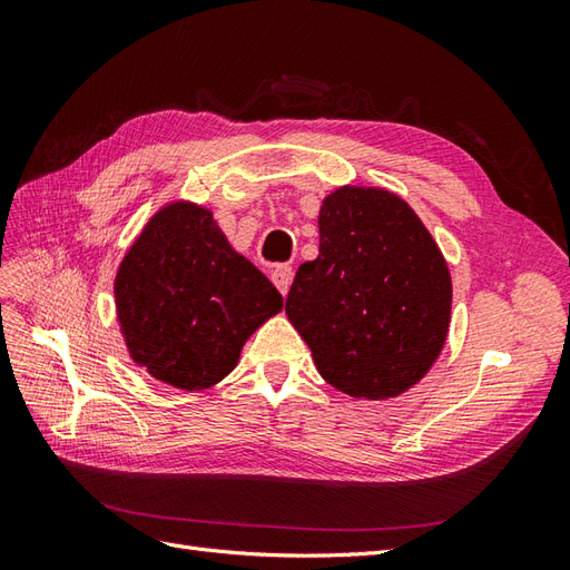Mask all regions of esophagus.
I'll list each match as a JSON object with an SVG mask.
<instances>
[{
	"label": "esophagus",
	"mask_w": 570,
	"mask_h": 570,
	"mask_svg": "<svg viewBox=\"0 0 570 570\" xmlns=\"http://www.w3.org/2000/svg\"><path fill=\"white\" fill-rule=\"evenodd\" d=\"M292 275H295V271H292V266H275L273 271H271V281H273V285L278 287V292L281 295L285 297L287 295V289H289V285H292Z\"/></svg>",
	"instance_id": "1"
}]
</instances>
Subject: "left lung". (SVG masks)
Wrapping results in <instances>:
<instances>
[{
    "instance_id": "1",
    "label": "left lung",
    "mask_w": 570,
    "mask_h": 570,
    "mask_svg": "<svg viewBox=\"0 0 570 570\" xmlns=\"http://www.w3.org/2000/svg\"><path fill=\"white\" fill-rule=\"evenodd\" d=\"M285 314L325 383L371 402L392 400L444 347L450 266L400 195L342 185L321 204L318 256L299 266Z\"/></svg>"
}]
</instances>
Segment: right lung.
Listing matches in <instances>:
<instances>
[{"mask_svg": "<svg viewBox=\"0 0 570 570\" xmlns=\"http://www.w3.org/2000/svg\"><path fill=\"white\" fill-rule=\"evenodd\" d=\"M116 316L130 358L185 392L220 383L245 342L283 308L271 285L195 202H168L120 262Z\"/></svg>", "mask_w": 570, "mask_h": 570, "instance_id": "add662e5", "label": "right lung"}]
</instances>
